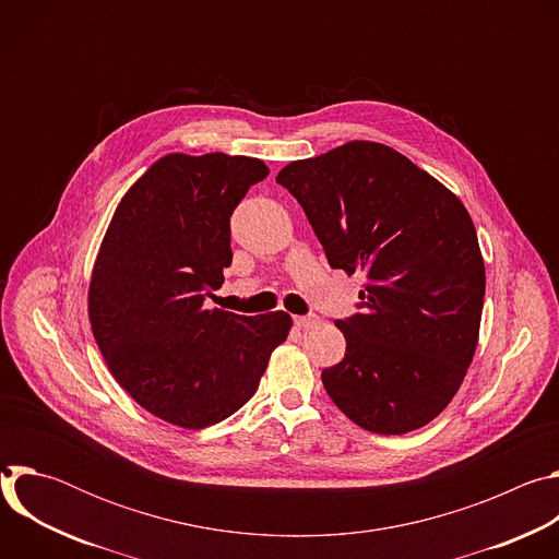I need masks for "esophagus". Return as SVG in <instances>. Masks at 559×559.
<instances>
[{"instance_id": "34e87169", "label": "esophagus", "mask_w": 559, "mask_h": 559, "mask_svg": "<svg viewBox=\"0 0 559 559\" xmlns=\"http://www.w3.org/2000/svg\"><path fill=\"white\" fill-rule=\"evenodd\" d=\"M294 323H296V328H300V330H309V328H313V325L318 323V316H313V313L294 316Z\"/></svg>"}]
</instances>
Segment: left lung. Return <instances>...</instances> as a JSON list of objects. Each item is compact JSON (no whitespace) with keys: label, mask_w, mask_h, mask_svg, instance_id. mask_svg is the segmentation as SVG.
<instances>
[{"label":"left lung","mask_w":559,"mask_h":559,"mask_svg":"<svg viewBox=\"0 0 559 559\" xmlns=\"http://www.w3.org/2000/svg\"><path fill=\"white\" fill-rule=\"evenodd\" d=\"M276 183L305 210L330 265L365 276L362 313L336 321L347 352L323 371L330 397L371 433L429 425L453 401L480 336L487 276L466 207L376 141L292 162Z\"/></svg>","instance_id":"obj_1"}]
</instances>
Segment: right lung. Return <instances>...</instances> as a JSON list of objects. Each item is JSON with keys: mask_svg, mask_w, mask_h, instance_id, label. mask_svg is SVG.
Returning <instances> with one entry per match:
<instances>
[{"mask_svg": "<svg viewBox=\"0 0 559 559\" xmlns=\"http://www.w3.org/2000/svg\"><path fill=\"white\" fill-rule=\"evenodd\" d=\"M270 168L261 158L173 152L123 194L88 287L93 336L115 380L152 416L216 425L257 393L292 316L205 309L231 263L229 216Z\"/></svg>", "mask_w": 559, "mask_h": 559, "instance_id": "1", "label": "right lung"}]
</instances>
